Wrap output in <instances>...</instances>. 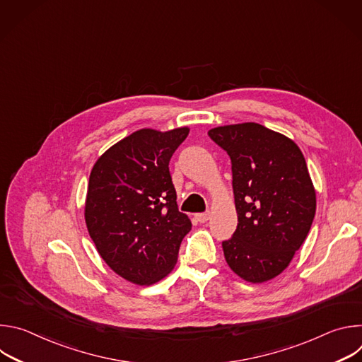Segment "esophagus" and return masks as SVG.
Returning <instances> with one entry per match:
<instances>
[{
    "instance_id": "1",
    "label": "esophagus",
    "mask_w": 362,
    "mask_h": 362,
    "mask_svg": "<svg viewBox=\"0 0 362 362\" xmlns=\"http://www.w3.org/2000/svg\"><path fill=\"white\" fill-rule=\"evenodd\" d=\"M209 218H211V214H199V215H196V219H197V222H200V223L208 222Z\"/></svg>"
}]
</instances>
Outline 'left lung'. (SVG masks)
<instances>
[{
  "mask_svg": "<svg viewBox=\"0 0 362 362\" xmlns=\"http://www.w3.org/2000/svg\"><path fill=\"white\" fill-rule=\"evenodd\" d=\"M229 154L238 228L222 242L229 268L250 284L282 274L311 229L317 194L300 148L257 123L208 132Z\"/></svg>",
  "mask_w": 362,
  "mask_h": 362,
  "instance_id": "obj_1",
  "label": "left lung"
}]
</instances>
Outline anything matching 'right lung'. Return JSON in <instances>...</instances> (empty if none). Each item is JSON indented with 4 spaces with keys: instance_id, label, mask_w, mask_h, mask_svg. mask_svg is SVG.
Instances as JSON below:
<instances>
[{
    "instance_id": "1",
    "label": "right lung",
    "mask_w": 362,
    "mask_h": 362,
    "mask_svg": "<svg viewBox=\"0 0 362 362\" xmlns=\"http://www.w3.org/2000/svg\"><path fill=\"white\" fill-rule=\"evenodd\" d=\"M189 127L140 129L106 150L94 163L84 219L105 262L136 285L168 276L192 229L179 212L169 162Z\"/></svg>"
}]
</instances>
